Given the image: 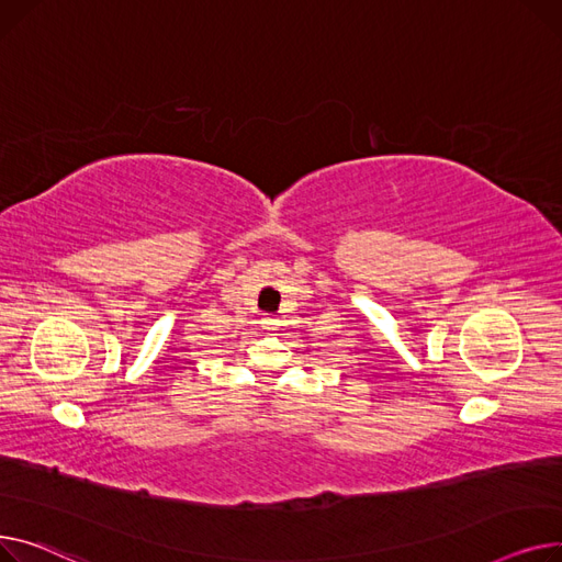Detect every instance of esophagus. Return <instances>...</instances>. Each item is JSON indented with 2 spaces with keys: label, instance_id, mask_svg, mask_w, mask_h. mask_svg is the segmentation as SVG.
I'll return each instance as SVG.
<instances>
[{
  "label": "esophagus",
  "instance_id": "obj_1",
  "mask_svg": "<svg viewBox=\"0 0 562 562\" xmlns=\"http://www.w3.org/2000/svg\"><path fill=\"white\" fill-rule=\"evenodd\" d=\"M277 317H272V315H266V317H262V324H266V328H277Z\"/></svg>",
  "mask_w": 562,
  "mask_h": 562
}]
</instances>
